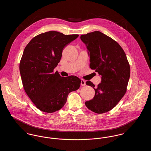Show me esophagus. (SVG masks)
Masks as SVG:
<instances>
[{
    "mask_svg": "<svg viewBox=\"0 0 151 151\" xmlns=\"http://www.w3.org/2000/svg\"><path fill=\"white\" fill-rule=\"evenodd\" d=\"M86 85V81L84 80H81V86H85Z\"/></svg>",
    "mask_w": 151,
    "mask_h": 151,
    "instance_id": "esophagus-1",
    "label": "esophagus"
}]
</instances>
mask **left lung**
Wrapping results in <instances>:
<instances>
[{"label":"left lung","mask_w":151,"mask_h":151,"mask_svg":"<svg viewBox=\"0 0 151 151\" xmlns=\"http://www.w3.org/2000/svg\"><path fill=\"white\" fill-rule=\"evenodd\" d=\"M90 55V68L102 76L96 88L91 81L86 85L93 87L95 95L86 101V107L102 114L115 107L126 93L130 76V66L122 47L115 40L94 31L80 36Z\"/></svg>","instance_id":"left-lung-1"}]
</instances>
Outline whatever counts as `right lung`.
I'll return each instance as SVG.
<instances>
[{
	"mask_svg": "<svg viewBox=\"0 0 151 151\" xmlns=\"http://www.w3.org/2000/svg\"><path fill=\"white\" fill-rule=\"evenodd\" d=\"M78 36L49 31L35 36L25 47L20 62L22 85L29 99L42 111L60 110L68 94L80 86L81 80L77 76L62 77L54 72L63 49Z\"/></svg>",
	"mask_w": 151,
	"mask_h": 151,
	"instance_id": "obj_1",
	"label": "right lung"
}]
</instances>
